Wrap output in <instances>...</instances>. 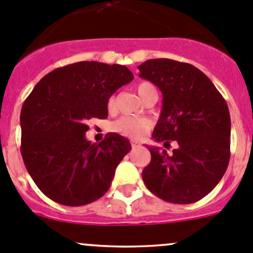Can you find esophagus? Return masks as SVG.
<instances>
[{
	"label": "esophagus",
	"instance_id": "obj_1",
	"mask_svg": "<svg viewBox=\"0 0 253 253\" xmlns=\"http://www.w3.org/2000/svg\"><path fill=\"white\" fill-rule=\"evenodd\" d=\"M131 147H132V148H136V147H138V143H137V142H135V141H132V142H131Z\"/></svg>",
	"mask_w": 253,
	"mask_h": 253
}]
</instances>
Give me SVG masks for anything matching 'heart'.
Listing matches in <instances>:
<instances>
[{
  "label": "heart",
  "instance_id": "b5f03b06",
  "mask_svg": "<svg viewBox=\"0 0 253 253\" xmlns=\"http://www.w3.org/2000/svg\"><path fill=\"white\" fill-rule=\"evenodd\" d=\"M152 91H157L152 83L141 82L137 85V94L141 100L148 93H152ZM115 97L111 96L107 102L108 110H113L115 108ZM149 127H151V123H149V121H147V119L132 116L122 117L118 121H116L112 126V129L115 131L124 135V136L132 138V140H138V138L145 136L147 134Z\"/></svg>",
  "mask_w": 253,
  "mask_h": 253
}]
</instances>
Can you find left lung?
<instances>
[{"label":"left lung","mask_w":253,"mask_h":253,"mask_svg":"<svg viewBox=\"0 0 253 253\" xmlns=\"http://www.w3.org/2000/svg\"><path fill=\"white\" fill-rule=\"evenodd\" d=\"M138 76L156 84L163 106L152 138L178 147L147 146L151 163L142 171L146 187L173 204L203 199L223 177L230 157V116L227 102L210 78L191 64L151 59Z\"/></svg>","instance_id":"left-lung-1"}]
</instances>
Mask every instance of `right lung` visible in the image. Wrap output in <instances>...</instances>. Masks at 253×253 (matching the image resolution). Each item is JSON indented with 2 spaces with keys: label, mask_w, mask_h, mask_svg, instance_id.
I'll return each mask as SVG.
<instances>
[{
  "label": "right lung",
  "mask_w": 253,
  "mask_h": 253,
  "mask_svg": "<svg viewBox=\"0 0 253 253\" xmlns=\"http://www.w3.org/2000/svg\"><path fill=\"white\" fill-rule=\"evenodd\" d=\"M132 78L123 65L80 61L48 73L25 100L21 156L32 180L49 199L82 206L108 191L131 145L118 134L91 143L85 137L86 121L107 118L108 99Z\"/></svg>",
  "instance_id": "right-lung-1"
}]
</instances>
